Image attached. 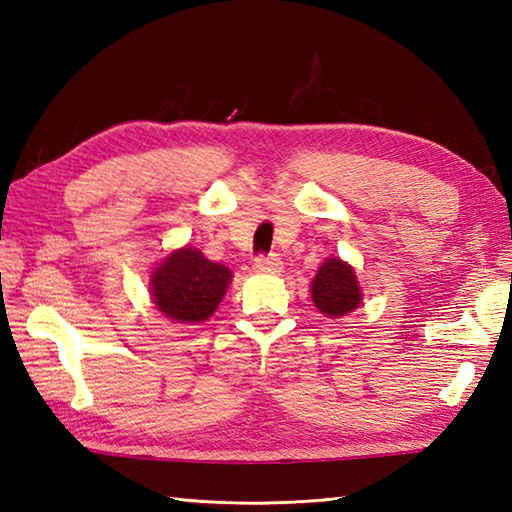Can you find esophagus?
<instances>
[{
  "label": "esophagus",
  "mask_w": 512,
  "mask_h": 512,
  "mask_svg": "<svg viewBox=\"0 0 512 512\" xmlns=\"http://www.w3.org/2000/svg\"><path fill=\"white\" fill-rule=\"evenodd\" d=\"M255 270H266V273H279L281 259L277 255H257L253 262Z\"/></svg>",
  "instance_id": "34e87169"
}]
</instances>
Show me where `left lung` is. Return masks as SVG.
<instances>
[{
    "label": "left lung",
    "instance_id": "left-lung-1",
    "mask_svg": "<svg viewBox=\"0 0 512 512\" xmlns=\"http://www.w3.org/2000/svg\"><path fill=\"white\" fill-rule=\"evenodd\" d=\"M312 301L325 317H345L361 303V288L352 266L328 259L312 281Z\"/></svg>",
    "mask_w": 512,
    "mask_h": 512
}]
</instances>
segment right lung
<instances>
[{"label": "right lung", "mask_w": 512, "mask_h": 512, "mask_svg": "<svg viewBox=\"0 0 512 512\" xmlns=\"http://www.w3.org/2000/svg\"><path fill=\"white\" fill-rule=\"evenodd\" d=\"M231 277V270L209 262L200 250L180 248L156 268L151 297L167 317L180 323H202L222 301Z\"/></svg>", "instance_id": "1"}]
</instances>
